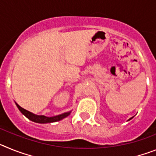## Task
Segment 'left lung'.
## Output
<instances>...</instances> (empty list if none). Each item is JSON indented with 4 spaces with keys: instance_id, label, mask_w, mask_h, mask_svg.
I'll return each mask as SVG.
<instances>
[{
    "instance_id": "1",
    "label": "left lung",
    "mask_w": 156,
    "mask_h": 156,
    "mask_svg": "<svg viewBox=\"0 0 156 156\" xmlns=\"http://www.w3.org/2000/svg\"><path fill=\"white\" fill-rule=\"evenodd\" d=\"M132 119V118H130V119Z\"/></svg>"
}]
</instances>
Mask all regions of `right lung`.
<instances>
[{"label": "right lung", "instance_id": "add662e5", "mask_svg": "<svg viewBox=\"0 0 156 156\" xmlns=\"http://www.w3.org/2000/svg\"><path fill=\"white\" fill-rule=\"evenodd\" d=\"M16 105H17L18 108L19 109V111L21 112L22 113L27 116L29 119L30 120L34 121V122H39V123H47V122H57V121L61 120V119H64L66 116H68L70 114V112H66V113H63L62 115H56V116L53 117H47L45 115H37L35 114H33L30 112L27 111V110L24 109L23 108L20 107L17 103H16Z\"/></svg>", "mask_w": 156, "mask_h": 156}]
</instances>
